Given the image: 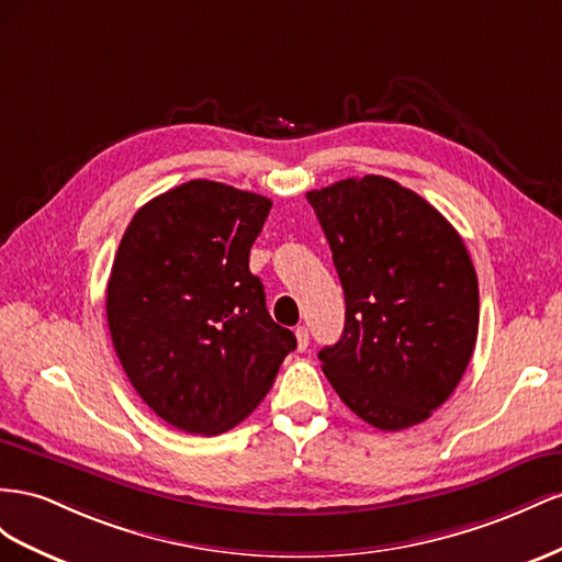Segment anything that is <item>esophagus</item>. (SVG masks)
<instances>
[{
  "label": "esophagus",
  "mask_w": 562,
  "mask_h": 562,
  "mask_svg": "<svg viewBox=\"0 0 562 562\" xmlns=\"http://www.w3.org/2000/svg\"><path fill=\"white\" fill-rule=\"evenodd\" d=\"M294 334H296V348H299V350H306V348H308V341H311V339H308V329H306V327H296Z\"/></svg>",
  "instance_id": "esophagus-1"
}]
</instances>
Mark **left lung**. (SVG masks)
I'll use <instances>...</instances> for the list:
<instances>
[{
  "label": "left lung",
  "instance_id": "left-lung-1",
  "mask_svg": "<svg viewBox=\"0 0 562 562\" xmlns=\"http://www.w3.org/2000/svg\"><path fill=\"white\" fill-rule=\"evenodd\" d=\"M346 294L323 372L362 422L403 430L454 393L477 339V276L461 235L414 190L362 176L306 192Z\"/></svg>",
  "mask_w": 562,
  "mask_h": 562
}]
</instances>
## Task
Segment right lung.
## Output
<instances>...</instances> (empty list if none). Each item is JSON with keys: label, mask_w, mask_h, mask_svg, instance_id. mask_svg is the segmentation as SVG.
<instances>
[{"label": "right lung", "mask_w": 562, "mask_h": 562, "mask_svg": "<svg viewBox=\"0 0 562 562\" xmlns=\"http://www.w3.org/2000/svg\"><path fill=\"white\" fill-rule=\"evenodd\" d=\"M270 206L198 179L143 204L124 231L105 294L112 346L143 403L173 428L231 430L296 348L249 270Z\"/></svg>", "instance_id": "add662e5"}]
</instances>
